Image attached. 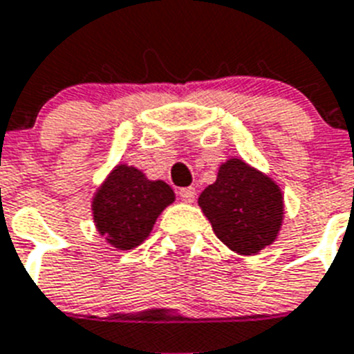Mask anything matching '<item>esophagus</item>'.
<instances>
[{
    "instance_id": "34e87169",
    "label": "esophagus",
    "mask_w": 354,
    "mask_h": 354,
    "mask_svg": "<svg viewBox=\"0 0 354 354\" xmlns=\"http://www.w3.org/2000/svg\"><path fill=\"white\" fill-rule=\"evenodd\" d=\"M178 194H180V198H182L183 202L192 203L194 202V198H196V189H194V187H183V189L178 191Z\"/></svg>"
}]
</instances>
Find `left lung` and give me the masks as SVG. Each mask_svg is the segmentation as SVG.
<instances>
[{"label":"left lung","instance_id":"obj_1","mask_svg":"<svg viewBox=\"0 0 354 354\" xmlns=\"http://www.w3.org/2000/svg\"><path fill=\"white\" fill-rule=\"evenodd\" d=\"M198 205L214 234L231 251L245 257L271 245L283 220L280 187L240 158L220 165L216 182L200 194Z\"/></svg>","mask_w":354,"mask_h":354}]
</instances>
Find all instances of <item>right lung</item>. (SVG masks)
I'll use <instances>...</instances> for the list:
<instances>
[{"mask_svg":"<svg viewBox=\"0 0 354 354\" xmlns=\"http://www.w3.org/2000/svg\"><path fill=\"white\" fill-rule=\"evenodd\" d=\"M172 202L174 191L167 183L120 163L94 194V223L112 247L129 251L147 240L156 218Z\"/></svg>","mask_w":354,"mask_h":354,"instance_id":"1","label":"right lung"}]
</instances>
